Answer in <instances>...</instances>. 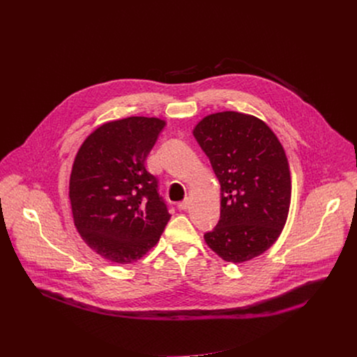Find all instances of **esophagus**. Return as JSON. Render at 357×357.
Returning a JSON list of instances; mask_svg holds the SVG:
<instances>
[{"label":"esophagus","instance_id":"1","mask_svg":"<svg viewBox=\"0 0 357 357\" xmlns=\"http://www.w3.org/2000/svg\"><path fill=\"white\" fill-rule=\"evenodd\" d=\"M189 205H190V200H189V199H185L183 202H179V203H178L176 208H178L179 211H186V209L189 208Z\"/></svg>","mask_w":357,"mask_h":357}]
</instances>
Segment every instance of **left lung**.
<instances>
[{
	"label": "left lung",
	"mask_w": 357,
	"mask_h": 357,
	"mask_svg": "<svg viewBox=\"0 0 357 357\" xmlns=\"http://www.w3.org/2000/svg\"><path fill=\"white\" fill-rule=\"evenodd\" d=\"M220 182V219L206 244L229 263H244L280 237L289 212L291 172L285 151L260 119L222 112L193 128Z\"/></svg>",
	"instance_id": "1"
}]
</instances>
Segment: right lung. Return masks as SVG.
Returning <instances> with one entry per match:
<instances>
[{
    "mask_svg": "<svg viewBox=\"0 0 357 357\" xmlns=\"http://www.w3.org/2000/svg\"><path fill=\"white\" fill-rule=\"evenodd\" d=\"M165 120L127 117L101 124L73 161L69 199L75 226L98 256L131 264L154 247L171 219L146 171V157Z\"/></svg>",
    "mask_w": 357,
    "mask_h": 357,
    "instance_id": "right-lung-1",
    "label": "right lung"
}]
</instances>
